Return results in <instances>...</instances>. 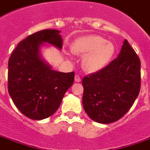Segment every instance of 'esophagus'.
Listing matches in <instances>:
<instances>
[{"label":"esophagus","instance_id":"1","mask_svg":"<svg viewBox=\"0 0 150 150\" xmlns=\"http://www.w3.org/2000/svg\"><path fill=\"white\" fill-rule=\"evenodd\" d=\"M75 82H77V83H79V82L81 81L80 77H79V75H75Z\"/></svg>","mask_w":150,"mask_h":150}]
</instances>
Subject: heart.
<instances>
[{
    "label": "heart",
    "mask_w": 150,
    "mask_h": 150,
    "mask_svg": "<svg viewBox=\"0 0 150 150\" xmlns=\"http://www.w3.org/2000/svg\"><path fill=\"white\" fill-rule=\"evenodd\" d=\"M71 50L84 56L82 66L85 71L96 73L109 64L115 53V46L100 35H90L77 39L72 44Z\"/></svg>",
    "instance_id": "1"
}]
</instances>
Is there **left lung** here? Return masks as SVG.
Returning <instances> with one entry per match:
<instances>
[{"mask_svg":"<svg viewBox=\"0 0 150 150\" xmlns=\"http://www.w3.org/2000/svg\"><path fill=\"white\" fill-rule=\"evenodd\" d=\"M141 62L125 40L117 58L98 72L83 79L84 110L92 120L109 124L131 108L141 87Z\"/></svg>","mask_w":150,"mask_h":150,"instance_id":"8db88e82","label":"left lung"}]
</instances>
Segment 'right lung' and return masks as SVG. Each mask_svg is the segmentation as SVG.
<instances>
[{"label":"right lung","mask_w":150,"mask_h":150,"mask_svg":"<svg viewBox=\"0 0 150 150\" xmlns=\"http://www.w3.org/2000/svg\"><path fill=\"white\" fill-rule=\"evenodd\" d=\"M60 31L45 29L21 41L8 59V91L17 109L33 120L52 116L71 86L75 73L52 69L42 58L45 43L62 49Z\"/></svg>","instance_id":"right-lung-1"}]
</instances>
